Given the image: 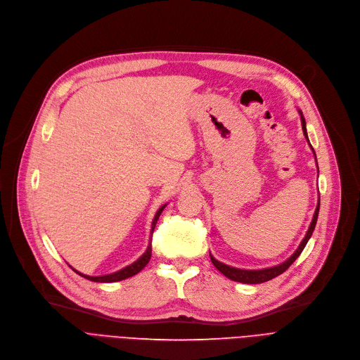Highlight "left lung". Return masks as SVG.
<instances>
[{
  "label": "left lung",
  "mask_w": 360,
  "mask_h": 360,
  "mask_svg": "<svg viewBox=\"0 0 360 360\" xmlns=\"http://www.w3.org/2000/svg\"><path fill=\"white\" fill-rule=\"evenodd\" d=\"M302 124H303V132H304V135H306V138H307L306 120H304L303 115H302ZM307 141H309V138H307ZM319 207H320V204H317L316 212H314V215H313V221H311V224H310V228H309V231H307L304 240L302 241V244H300V247L297 248V251L294 252V254L285 261V263H283V264H280V266H276V267H271V269H264V270H240V269H233V267H230V266H225V264L219 263V261H217V259L211 255L212 264H214V266L217 267V270H219L225 277H228L230 280H234V281H238V283H245V284L264 283V281H269V280H271V278H274V277L283 274V273L294 263V261L297 259V257H299V255L302 254V251L304 250V247H306L309 238L311 237V234H313V231H314L316 222H317V217H319Z\"/></svg>",
  "instance_id": "obj_1"
}]
</instances>
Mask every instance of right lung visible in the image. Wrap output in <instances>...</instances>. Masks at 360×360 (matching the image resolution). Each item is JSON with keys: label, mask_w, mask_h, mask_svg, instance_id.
<instances>
[{"label": "right lung", "mask_w": 360, "mask_h": 360, "mask_svg": "<svg viewBox=\"0 0 360 360\" xmlns=\"http://www.w3.org/2000/svg\"><path fill=\"white\" fill-rule=\"evenodd\" d=\"M163 208H165V205L159 208V211L156 212V215H155V218H153V222H152V233H153V230H155V225H156L158 218H159L160 212L163 211ZM150 255H152V244L148 247L146 252H145V254H143L138 261H135L134 264H130V266L124 267L123 270L116 271V273H113V274L101 276V277H91V276H84V274H82V273H79V271H76V270H75V271H76L77 274L83 276L84 278L90 280V281H97V283H113V281H120V280H124V278H127V277H132V276L138 274L141 270H143V267L149 263Z\"/></svg>", "instance_id": "add662e5"}]
</instances>
